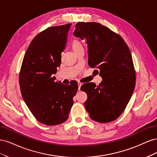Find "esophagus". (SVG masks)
<instances>
[{"label": "esophagus", "instance_id": "obj_1", "mask_svg": "<svg viewBox=\"0 0 157 157\" xmlns=\"http://www.w3.org/2000/svg\"><path fill=\"white\" fill-rule=\"evenodd\" d=\"M82 86V83L78 82V90H80V87Z\"/></svg>", "mask_w": 157, "mask_h": 157}]
</instances>
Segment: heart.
Here are the masks:
<instances>
[{
    "label": "heart",
    "mask_w": 157,
    "mask_h": 157,
    "mask_svg": "<svg viewBox=\"0 0 157 157\" xmlns=\"http://www.w3.org/2000/svg\"><path fill=\"white\" fill-rule=\"evenodd\" d=\"M71 48H72L73 52L77 54L79 51L83 50V46L78 40L74 39L71 42Z\"/></svg>",
    "instance_id": "1"
}]
</instances>
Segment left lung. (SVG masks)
Instances as JSON below:
<instances>
[{"label": "left lung", "instance_id": "1", "mask_svg": "<svg viewBox=\"0 0 157 157\" xmlns=\"http://www.w3.org/2000/svg\"><path fill=\"white\" fill-rule=\"evenodd\" d=\"M75 27L74 35L86 39L89 65L103 78L98 86L90 82L81 87L88 96L85 108L94 121L112 122L124 111L134 90L130 50L119 35L99 23L78 22Z\"/></svg>", "mask_w": 157, "mask_h": 157}]
</instances>
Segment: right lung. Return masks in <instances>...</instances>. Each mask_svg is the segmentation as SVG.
Segmentation results:
<instances>
[{
  "mask_svg": "<svg viewBox=\"0 0 157 157\" xmlns=\"http://www.w3.org/2000/svg\"><path fill=\"white\" fill-rule=\"evenodd\" d=\"M71 23L48 27L32 40L23 58L19 82L23 100L36 119L48 126L67 120L78 84L56 82L57 67Z\"/></svg>",
  "mask_w": 157,
  "mask_h": 157,
  "instance_id": "right-lung-1",
  "label": "right lung"
}]
</instances>
